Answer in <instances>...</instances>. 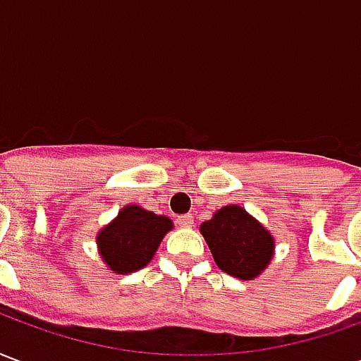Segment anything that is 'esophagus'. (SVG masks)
I'll use <instances>...</instances> for the list:
<instances>
[{"label": "esophagus", "mask_w": 361, "mask_h": 361, "mask_svg": "<svg viewBox=\"0 0 361 361\" xmlns=\"http://www.w3.org/2000/svg\"><path fill=\"white\" fill-rule=\"evenodd\" d=\"M176 222H178L180 226L189 228L191 224H193V216H191V214H181V216H178V219H176Z\"/></svg>", "instance_id": "esophagus-1"}]
</instances>
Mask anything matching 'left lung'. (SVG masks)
<instances>
[{
	"instance_id": "left-lung-1",
	"label": "left lung",
	"mask_w": 361,
	"mask_h": 361,
	"mask_svg": "<svg viewBox=\"0 0 361 361\" xmlns=\"http://www.w3.org/2000/svg\"><path fill=\"white\" fill-rule=\"evenodd\" d=\"M201 234L220 271L235 279L257 276L272 259V235L242 207H222L211 220L201 224Z\"/></svg>"
}]
</instances>
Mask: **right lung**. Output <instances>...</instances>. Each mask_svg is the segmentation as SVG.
I'll return each mask as SVG.
<instances>
[{"label":"right lung","instance_id":"1","mask_svg":"<svg viewBox=\"0 0 361 361\" xmlns=\"http://www.w3.org/2000/svg\"><path fill=\"white\" fill-rule=\"evenodd\" d=\"M172 228V220L141 207L121 209L118 219L98 234V247L111 271L126 274L149 263L160 240Z\"/></svg>","mask_w":361,"mask_h":361}]
</instances>
